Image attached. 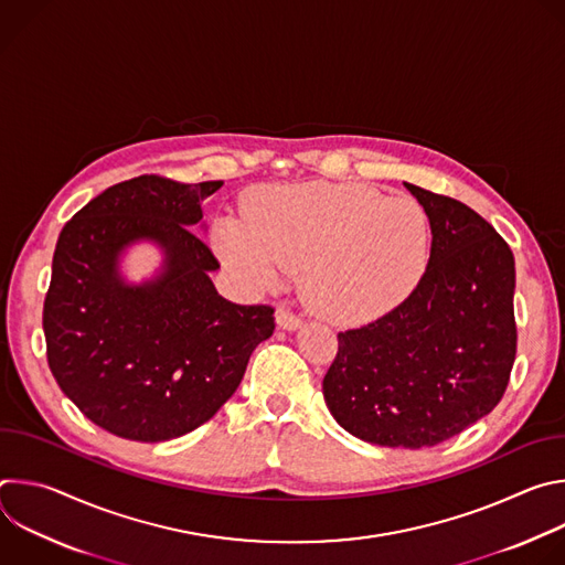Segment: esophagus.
<instances>
[{"instance_id":"esophagus-1","label":"esophagus","mask_w":565,"mask_h":565,"mask_svg":"<svg viewBox=\"0 0 565 565\" xmlns=\"http://www.w3.org/2000/svg\"><path fill=\"white\" fill-rule=\"evenodd\" d=\"M275 317H277V324H279L281 329H286V331H295V329H299V327H301V317H299L297 312H292L290 308L279 306Z\"/></svg>"}]
</instances>
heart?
I'll list each match as a JSON object with an SVG mask.
<instances>
[{"mask_svg":"<svg viewBox=\"0 0 565 565\" xmlns=\"http://www.w3.org/2000/svg\"><path fill=\"white\" fill-rule=\"evenodd\" d=\"M431 230L407 196L362 183H306L257 192L248 218H223L216 248L257 286L301 270L306 303L338 324H364L405 301L425 275Z\"/></svg>","mask_w":565,"mask_h":565,"instance_id":"b5f03b06","label":"heart"}]
</instances>
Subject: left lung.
<instances>
[{
  "label": "left lung",
  "mask_w": 565,
  "mask_h": 565,
  "mask_svg": "<svg viewBox=\"0 0 565 565\" xmlns=\"http://www.w3.org/2000/svg\"><path fill=\"white\" fill-rule=\"evenodd\" d=\"M431 225L414 292L371 324L338 333L324 375L333 418L384 447L445 443L488 416L516 358L514 255L465 203L407 183Z\"/></svg>",
  "instance_id": "8db88e82"
}]
</instances>
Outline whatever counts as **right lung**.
Masks as SVG:
<instances>
[{"label":"right lung","instance_id":"obj_1","mask_svg":"<svg viewBox=\"0 0 565 565\" xmlns=\"http://www.w3.org/2000/svg\"><path fill=\"white\" fill-rule=\"evenodd\" d=\"M223 181L142 174L107 188L60 232L44 299L46 360L64 395L94 425L138 440L179 438L236 391L275 308L223 299L218 259L194 232ZM138 237L169 255L145 287H125L115 259Z\"/></svg>","mask_w":565,"mask_h":565}]
</instances>
